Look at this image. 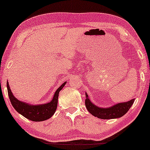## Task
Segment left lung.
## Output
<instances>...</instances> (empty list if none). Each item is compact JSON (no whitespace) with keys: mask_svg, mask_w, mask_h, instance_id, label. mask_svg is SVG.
Wrapping results in <instances>:
<instances>
[{"mask_svg":"<svg viewBox=\"0 0 150 150\" xmlns=\"http://www.w3.org/2000/svg\"><path fill=\"white\" fill-rule=\"evenodd\" d=\"M85 99V106L87 107L90 113L93 115L94 117H97L98 118L103 119V120H109V119H116L120 118L124 116L131 106L133 104L134 99L130 100V101L126 102L118 103L108 108H100L96 106L88 98L87 93Z\"/></svg>","mask_w":150,"mask_h":150,"instance_id":"left-lung-1","label":"left lung"}]
</instances>
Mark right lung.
Instances as JSON below:
<instances>
[{"mask_svg": "<svg viewBox=\"0 0 150 150\" xmlns=\"http://www.w3.org/2000/svg\"><path fill=\"white\" fill-rule=\"evenodd\" d=\"M66 83L67 82L63 83L57 89L54 94V97L50 102L43 104H37V105L28 104L20 101L15 98L10 89L8 81L7 82V87L9 100L16 111L29 120L33 122H42L50 118L56 111L59 91L63 89Z\"/></svg>", "mask_w": 150, "mask_h": 150, "instance_id": "add662e5", "label": "right lung"}]
</instances>
